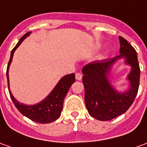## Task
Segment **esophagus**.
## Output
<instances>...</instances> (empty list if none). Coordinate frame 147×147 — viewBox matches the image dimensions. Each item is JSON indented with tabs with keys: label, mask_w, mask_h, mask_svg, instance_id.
Instances as JSON below:
<instances>
[{
	"label": "esophagus",
	"mask_w": 147,
	"mask_h": 147,
	"mask_svg": "<svg viewBox=\"0 0 147 147\" xmlns=\"http://www.w3.org/2000/svg\"><path fill=\"white\" fill-rule=\"evenodd\" d=\"M76 79L77 80H82V75L80 73H76Z\"/></svg>",
	"instance_id": "esophagus-1"
}]
</instances>
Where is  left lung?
I'll use <instances>...</instances> for the list:
<instances>
[{
  "instance_id": "8db88e82",
  "label": "left lung",
  "mask_w": 147,
  "mask_h": 147,
  "mask_svg": "<svg viewBox=\"0 0 147 147\" xmlns=\"http://www.w3.org/2000/svg\"><path fill=\"white\" fill-rule=\"evenodd\" d=\"M119 40V55L92 62L82 69L86 108L88 113L99 121H109L125 113L138 91L140 67L136 51L124 38L120 36ZM121 58H125L126 64L131 67L127 77L130 88L125 92L116 90L108 79L112 65Z\"/></svg>"
}]
</instances>
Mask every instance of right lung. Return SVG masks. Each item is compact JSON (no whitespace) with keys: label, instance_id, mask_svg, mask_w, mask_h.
Listing matches in <instances>:
<instances>
[{"label":"right lung","instance_id":"add662e5","mask_svg":"<svg viewBox=\"0 0 147 147\" xmlns=\"http://www.w3.org/2000/svg\"><path fill=\"white\" fill-rule=\"evenodd\" d=\"M30 34H31V32H28L26 34H24L20 38L18 43L15 46L14 48L11 51L10 59L9 61L6 71L9 92L10 97L14 104V105L22 114L26 116L29 119L32 120L33 121H35L38 123H51L58 119L59 117V116L61 115L64 98L67 94V92L69 90L70 87L71 86V84L76 80L75 74H68V75H66L63 77L61 78L60 80L58 82L56 86L54 88V89L51 92V93L43 100H42L38 104H35L33 105H24V104L18 102L13 97V96L11 93L10 89H9V66L11 64V62H12L13 56V54H14L16 49L18 47L21 43L22 42V41L26 38H27Z\"/></svg>","mask_w":147,"mask_h":147}]
</instances>
